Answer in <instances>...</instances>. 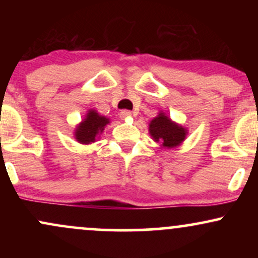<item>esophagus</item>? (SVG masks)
I'll list each match as a JSON object with an SVG mask.
<instances>
[{
    "label": "esophagus",
    "instance_id": "esophagus-1",
    "mask_svg": "<svg viewBox=\"0 0 258 258\" xmlns=\"http://www.w3.org/2000/svg\"><path fill=\"white\" fill-rule=\"evenodd\" d=\"M132 116V114H131V111H128V110H122L120 112V117L122 120H127L128 119V117H131Z\"/></svg>",
    "mask_w": 258,
    "mask_h": 258
}]
</instances>
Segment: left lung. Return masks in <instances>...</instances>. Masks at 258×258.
I'll list each match as a JSON object with an SVG mask.
<instances>
[{
  "label": "left lung",
  "mask_w": 258,
  "mask_h": 258,
  "mask_svg": "<svg viewBox=\"0 0 258 258\" xmlns=\"http://www.w3.org/2000/svg\"><path fill=\"white\" fill-rule=\"evenodd\" d=\"M149 135L153 141L160 143L164 149H171L180 146L188 135V130L174 122L165 112L159 111L149 123Z\"/></svg>",
  "instance_id": "obj_1"
}]
</instances>
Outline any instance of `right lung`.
<instances>
[{
    "mask_svg": "<svg viewBox=\"0 0 258 258\" xmlns=\"http://www.w3.org/2000/svg\"><path fill=\"white\" fill-rule=\"evenodd\" d=\"M109 123H110V120L108 117L98 114V111L94 109H90L85 119L76 126L74 137L80 144L94 143Z\"/></svg>",
    "mask_w": 258,
    "mask_h": 258,
    "instance_id": "right-lung-1",
    "label": "right lung"
}]
</instances>
